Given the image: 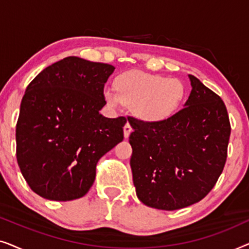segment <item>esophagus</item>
<instances>
[{"mask_svg": "<svg viewBox=\"0 0 249 249\" xmlns=\"http://www.w3.org/2000/svg\"><path fill=\"white\" fill-rule=\"evenodd\" d=\"M131 131H132L131 125H130V124H129V122H127V124H125L124 127V138H128L129 136H130Z\"/></svg>", "mask_w": 249, "mask_h": 249, "instance_id": "esophagus-1", "label": "esophagus"}]
</instances>
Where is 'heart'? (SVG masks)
<instances>
[{"instance_id":"1","label":"heart","mask_w":249,"mask_h":249,"mask_svg":"<svg viewBox=\"0 0 249 249\" xmlns=\"http://www.w3.org/2000/svg\"><path fill=\"white\" fill-rule=\"evenodd\" d=\"M114 89L105 88L104 100L111 107L124 103L139 120L153 124L166 120L178 111L186 95L185 85L177 78L129 70L118 74Z\"/></svg>"}]
</instances>
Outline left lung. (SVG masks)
I'll return each mask as SVG.
<instances>
[{"instance_id":"8db88e82","label":"left lung","mask_w":249,"mask_h":249,"mask_svg":"<svg viewBox=\"0 0 249 249\" xmlns=\"http://www.w3.org/2000/svg\"><path fill=\"white\" fill-rule=\"evenodd\" d=\"M188 77L192 91L172 117L153 124L128 118L136 194L154 209L173 211L199 202L226 164L231 132L226 105L199 79Z\"/></svg>"}]
</instances>
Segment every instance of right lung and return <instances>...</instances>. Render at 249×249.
Returning <instances> with one entry per match:
<instances>
[{"instance_id": "right-lung-1", "label": "right lung", "mask_w": 249, "mask_h": 249, "mask_svg": "<svg viewBox=\"0 0 249 249\" xmlns=\"http://www.w3.org/2000/svg\"><path fill=\"white\" fill-rule=\"evenodd\" d=\"M115 68L68 56L34 78L16 128L17 161L37 195L51 200L86 195L102 156L124 141V117L105 118L104 85Z\"/></svg>"}]
</instances>
